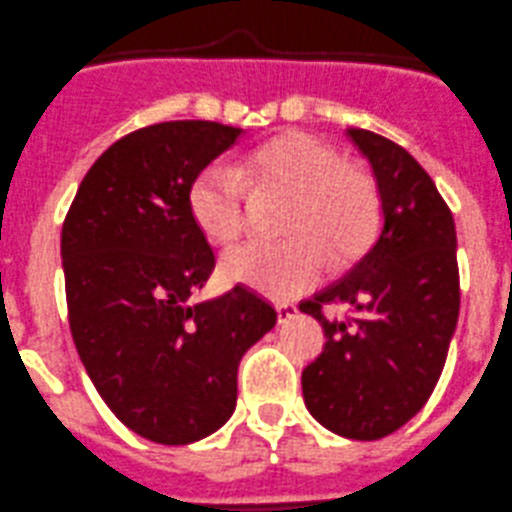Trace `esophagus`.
Returning <instances> with one entry per match:
<instances>
[{
	"label": "esophagus",
	"mask_w": 512,
	"mask_h": 512,
	"mask_svg": "<svg viewBox=\"0 0 512 512\" xmlns=\"http://www.w3.org/2000/svg\"><path fill=\"white\" fill-rule=\"evenodd\" d=\"M276 314H279V321H286L291 319V316H296V306L289 304V301H279V304H276Z\"/></svg>",
	"instance_id": "34e87169"
}]
</instances>
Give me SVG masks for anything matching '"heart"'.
Segmentation results:
<instances>
[{
	"instance_id": "b5f03b06",
	"label": "heart",
	"mask_w": 512,
	"mask_h": 512,
	"mask_svg": "<svg viewBox=\"0 0 512 512\" xmlns=\"http://www.w3.org/2000/svg\"><path fill=\"white\" fill-rule=\"evenodd\" d=\"M251 193L289 196L281 243H246L223 259V274L271 296L319 284L326 266H344L369 246L382 218L377 180L334 145L289 133L238 158L236 170L211 163L193 178L188 206L203 236L233 246L243 236Z\"/></svg>"
}]
</instances>
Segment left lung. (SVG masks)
Instances as JSON below:
<instances>
[{
	"label": "left lung",
	"mask_w": 512,
	"mask_h": 512,
	"mask_svg": "<svg viewBox=\"0 0 512 512\" xmlns=\"http://www.w3.org/2000/svg\"><path fill=\"white\" fill-rule=\"evenodd\" d=\"M382 196L377 238L344 279L299 309L324 326V352L301 372L311 415L349 440H379L425 407L460 314L452 211L427 170L372 130L349 128ZM347 303L344 322L323 306Z\"/></svg>",
	"instance_id": "8db88e82"
}]
</instances>
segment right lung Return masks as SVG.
Listing matches in <instances>:
<instances>
[{"instance_id":"obj_1","label":"right lung","mask_w":512,"mask_h":512,"mask_svg":"<svg viewBox=\"0 0 512 512\" xmlns=\"http://www.w3.org/2000/svg\"><path fill=\"white\" fill-rule=\"evenodd\" d=\"M241 128L170 120L92 163L62 223L67 319L113 415L158 445H188L236 410L238 362L276 324L243 286L191 304L216 256L188 206L191 183Z\"/></svg>"}]
</instances>
